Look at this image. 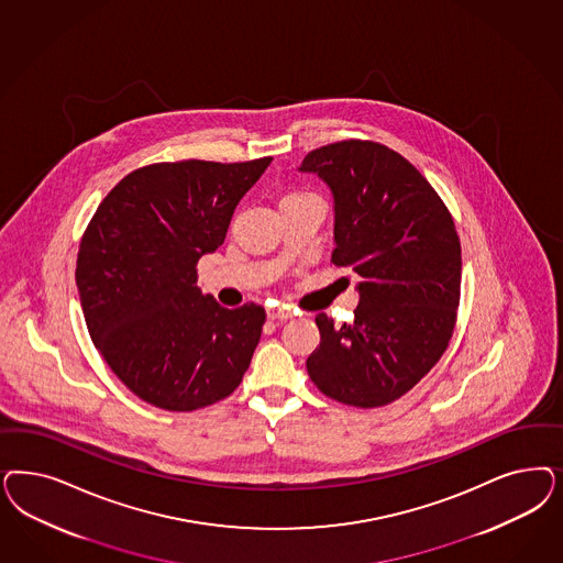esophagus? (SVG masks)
<instances>
[{
    "mask_svg": "<svg viewBox=\"0 0 563 563\" xmlns=\"http://www.w3.org/2000/svg\"><path fill=\"white\" fill-rule=\"evenodd\" d=\"M267 317L272 321H286V319H290L291 310L284 309V307H269L267 309Z\"/></svg>",
    "mask_w": 563,
    "mask_h": 563,
    "instance_id": "esophagus-1",
    "label": "esophagus"
}]
</instances>
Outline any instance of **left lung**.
<instances>
[{"mask_svg": "<svg viewBox=\"0 0 563 563\" xmlns=\"http://www.w3.org/2000/svg\"><path fill=\"white\" fill-rule=\"evenodd\" d=\"M298 172L333 197L331 263L358 275L354 323L314 317L321 344L307 361L331 399L377 408L410 391L452 340L462 251L433 186L399 153L371 141L321 146Z\"/></svg>", "mask_w": 563, "mask_h": 563, "instance_id": "1", "label": "left lung"}]
</instances>
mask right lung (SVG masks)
Segmentation results:
<instances>
[{
    "mask_svg": "<svg viewBox=\"0 0 563 563\" xmlns=\"http://www.w3.org/2000/svg\"><path fill=\"white\" fill-rule=\"evenodd\" d=\"M272 157L178 162L128 174L80 242L76 288L92 344L128 389L192 412L236 389L265 309H223L197 288V263L223 244L234 209Z\"/></svg>",
    "mask_w": 563,
    "mask_h": 563,
    "instance_id": "right-lung-1",
    "label": "right lung"
}]
</instances>
